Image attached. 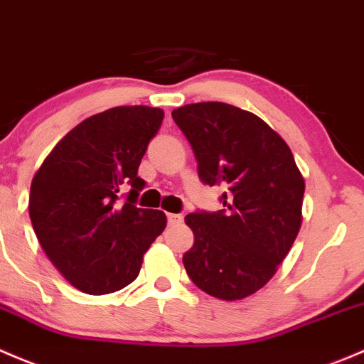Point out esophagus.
Instances as JSON below:
<instances>
[{"instance_id": "1", "label": "esophagus", "mask_w": 364, "mask_h": 364, "mask_svg": "<svg viewBox=\"0 0 364 364\" xmlns=\"http://www.w3.org/2000/svg\"><path fill=\"white\" fill-rule=\"evenodd\" d=\"M182 219L183 217L181 213H168V224H171V226H173V224H181Z\"/></svg>"}]
</instances>
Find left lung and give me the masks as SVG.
I'll list each match as a JSON object with an SVG mask.
<instances>
[{"label": "left lung", "instance_id": "1", "mask_svg": "<svg viewBox=\"0 0 364 364\" xmlns=\"http://www.w3.org/2000/svg\"><path fill=\"white\" fill-rule=\"evenodd\" d=\"M193 147L198 175L224 187L223 210L186 215L194 245L182 261L213 298L243 299L275 275L301 226L305 181L286 141L257 115L219 101L171 112Z\"/></svg>", "mask_w": 364, "mask_h": 364}]
</instances>
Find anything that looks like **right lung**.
Segmentation results:
<instances>
[{"mask_svg": "<svg viewBox=\"0 0 364 364\" xmlns=\"http://www.w3.org/2000/svg\"><path fill=\"white\" fill-rule=\"evenodd\" d=\"M161 108L115 107L85 119L45 157L31 182L29 217L40 245L73 287L122 289L138 277L166 228L161 210L138 208V166L163 122ZM130 187L125 203L118 201Z\"/></svg>", "mask_w": 364, "mask_h": 364, "instance_id": "1", "label": "right lung"}]
</instances>
